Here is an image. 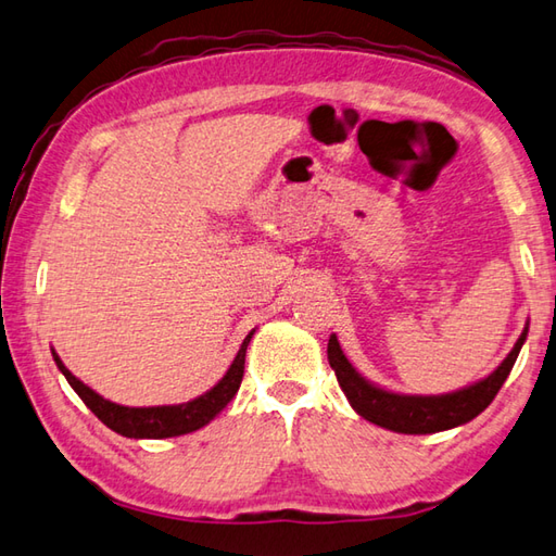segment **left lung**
<instances>
[{"mask_svg": "<svg viewBox=\"0 0 556 556\" xmlns=\"http://www.w3.org/2000/svg\"><path fill=\"white\" fill-rule=\"evenodd\" d=\"M528 339V327L522 329L520 339L513 345V351L506 355L498 368L469 387H463L457 392L447 394H396L390 390H382L353 368L351 361L345 358L339 339H329L327 355L329 365L337 372V380L341 384L343 394L349 396L351 406L370 424H377L394 433L406 435H426L447 431V428H457L467 421H472L484 408L494 402L501 384L506 382L513 365H516L518 353L522 343Z\"/></svg>", "mask_w": 556, "mask_h": 556, "instance_id": "1", "label": "left lung"}]
</instances>
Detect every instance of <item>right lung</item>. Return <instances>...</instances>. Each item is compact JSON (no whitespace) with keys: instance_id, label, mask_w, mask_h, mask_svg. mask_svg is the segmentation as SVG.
<instances>
[{"instance_id":"1","label":"right lung","mask_w":556,"mask_h":556,"mask_svg":"<svg viewBox=\"0 0 556 556\" xmlns=\"http://www.w3.org/2000/svg\"><path fill=\"white\" fill-rule=\"evenodd\" d=\"M254 331L247 333L242 349H239L232 365H229V370L225 372L223 380L213 387V390L195 396L191 402L172 404V406H123V404L109 402L103 400L101 394L93 392L91 387L77 380V377L65 368V363L60 361V355L55 351H52V358H55L60 372L67 377L72 390L79 394V400L87 404L91 412L99 416V421L106 424L111 431L121 433L125 438H156V441H160V438H174V435H186V433L198 431V428L211 424L213 418L223 412L229 402H232L239 384H242L247 345L251 337H254Z\"/></svg>"}]
</instances>
